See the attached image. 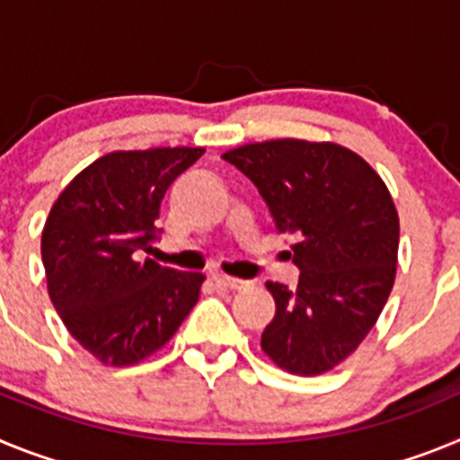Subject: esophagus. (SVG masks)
I'll return each mask as SVG.
<instances>
[{"label": "esophagus", "instance_id": "1", "mask_svg": "<svg viewBox=\"0 0 460 460\" xmlns=\"http://www.w3.org/2000/svg\"><path fill=\"white\" fill-rule=\"evenodd\" d=\"M211 279H214V283H217V286L230 288V290H242V288L249 286V280L233 279V276H226V274H214Z\"/></svg>", "mask_w": 460, "mask_h": 460}]
</instances>
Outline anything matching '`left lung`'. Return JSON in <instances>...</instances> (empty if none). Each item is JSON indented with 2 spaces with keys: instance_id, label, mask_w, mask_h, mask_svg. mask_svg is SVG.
<instances>
[{
  "instance_id": "1",
  "label": "left lung",
  "mask_w": 460,
  "mask_h": 460,
  "mask_svg": "<svg viewBox=\"0 0 460 460\" xmlns=\"http://www.w3.org/2000/svg\"><path fill=\"white\" fill-rule=\"evenodd\" d=\"M270 207L279 233L295 234L290 290L267 280L276 315L262 350L295 376H320L367 339L394 288L398 214L380 174L332 142L267 140L230 149Z\"/></svg>"
}]
</instances>
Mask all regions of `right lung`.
Wrapping results in <instances>:
<instances>
[{"label": "right lung", "instance_id": "add662e5", "mask_svg": "<svg viewBox=\"0 0 460 460\" xmlns=\"http://www.w3.org/2000/svg\"><path fill=\"white\" fill-rule=\"evenodd\" d=\"M200 147L101 156L52 205L40 255L48 292L71 336L110 367L164 348L200 296L205 276L147 258L161 237V202Z\"/></svg>", "mask_w": 460, "mask_h": 460}]
</instances>
